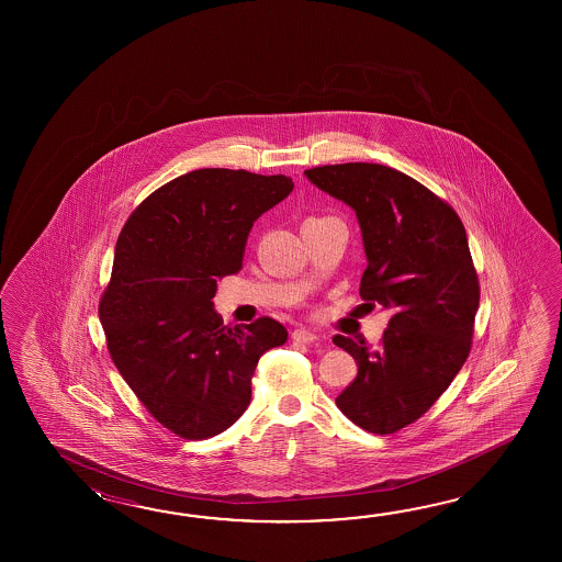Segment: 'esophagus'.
I'll return each mask as SVG.
<instances>
[{"mask_svg": "<svg viewBox=\"0 0 562 562\" xmlns=\"http://www.w3.org/2000/svg\"><path fill=\"white\" fill-rule=\"evenodd\" d=\"M291 339L297 344H313L317 339V334H313L310 329H293Z\"/></svg>", "mask_w": 562, "mask_h": 562, "instance_id": "34e87169", "label": "esophagus"}]
</instances>
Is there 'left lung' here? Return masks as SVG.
Segmentation results:
<instances>
[{"instance_id": "left-lung-1", "label": "left lung", "mask_w": 562, "mask_h": 562, "mask_svg": "<svg viewBox=\"0 0 562 562\" xmlns=\"http://www.w3.org/2000/svg\"><path fill=\"white\" fill-rule=\"evenodd\" d=\"M305 175L356 211L368 257L359 295L392 311L378 347L335 335L358 361L335 404L359 428L394 434L436 404L470 353L480 283L467 228L450 204L395 168L346 162Z\"/></svg>"}]
</instances>
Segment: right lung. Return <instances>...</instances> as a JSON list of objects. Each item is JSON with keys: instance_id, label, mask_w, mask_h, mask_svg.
I'll return each mask as SVG.
<instances>
[{"instance_id": "obj_1", "label": "right lung", "mask_w": 562, "mask_h": 562, "mask_svg": "<svg viewBox=\"0 0 562 562\" xmlns=\"http://www.w3.org/2000/svg\"><path fill=\"white\" fill-rule=\"evenodd\" d=\"M293 191L285 175L201 168L138 204L120 231L98 315L124 382L184 440L227 430L251 380L286 329L271 317L228 327L213 310L218 277L235 276L252 223Z\"/></svg>"}]
</instances>
